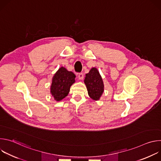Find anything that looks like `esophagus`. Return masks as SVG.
<instances>
[{
    "instance_id": "1",
    "label": "esophagus",
    "mask_w": 161,
    "mask_h": 161,
    "mask_svg": "<svg viewBox=\"0 0 161 161\" xmlns=\"http://www.w3.org/2000/svg\"><path fill=\"white\" fill-rule=\"evenodd\" d=\"M78 78H79V80H83V73H79L78 75Z\"/></svg>"
}]
</instances>
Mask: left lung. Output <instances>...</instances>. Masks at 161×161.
Masks as SVG:
<instances>
[{
  "mask_svg": "<svg viewBox=\"0 0 161 161\" xmlns=\"http://www.w3.org/2000/svg\"><path fill=\"white\" fill-rule=\"evenodd\" d=\"M84 83L86 86L88 96L94 101L99 100L104 92V83L99 72L96 67H92L86 74Z\"/></svg>",
  "mask_w": 161,
  "mask_h": 161,
  "instance_id": "8db88e82",
  "label": "left lung"
}]
</instances>
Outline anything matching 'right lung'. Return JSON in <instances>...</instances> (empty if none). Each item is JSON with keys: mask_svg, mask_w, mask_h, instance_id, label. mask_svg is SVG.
<instances>
[{"mask_svg": "<svg viewBox=\"0 0 161 161\" xmlns=\"http://www.w3.org/2000/svg\"><path fill=\"white\" fill-rule=\"evenodd\" d=\"M75 75L61 67L52 78L50 92L55 100L60 101L69 92L71 86L75 82Z\"/></svg>", "mask_w": 161, "mask_h": 161, "instance_id": "add662e5", "label": "right lung"}]
</instances>
